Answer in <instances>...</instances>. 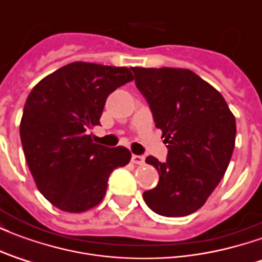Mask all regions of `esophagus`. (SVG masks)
Here are the masks:
<instances>
[{
    "mask_svg": "<svg viewBox=\"0 0 262 262\" xmlns=\"http://www.w3.org/2000/svg\"><path fill=\"white\" fill-rule=\"evenodd\" d=\"M132 161H133L135 164L142 165V164H144V157H143V156H137V154H133V156H132Z\"/></svg>",
    "mask_w": 262,
    "mask_h": 262,
    "instance_id": "1",
    "label": "esophagus"
}]
</instances>
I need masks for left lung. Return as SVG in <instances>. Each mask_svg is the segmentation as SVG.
I'll return each mask as SVG.
<instances>
[{"instance_id":"8db88e82","label":"left lung","mask_w":262,"mask_h":262,"mask_svg":"<svg viewBox=\"0 0 262 262\" xmlns=\"http://www.w3.org/2000/svg\"><path fill=\"white\" fill-rule=\"evenodd\" d=\"M132 70L168 148L164 163L153 156L146 159L159 171L160 180L157 187L143 192L144 202L167 217L193 213L227 170L236 119L222 94L191 70Z\"/></svg>"}]
</instances>
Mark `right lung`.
Wrapping results in <instances>:
<instances>
[{
    "label": "right lung",
    "mask_w": 262,
    "mask_h": 262,
    "mask_svg": "<svg viewBox=\"0 0 262 262\" xmlns=\"http://www.w3.org/2000/svg\"><path fill=\"white\" fill-rule=\"evenodd\" d=\"M133 80L126 67L75 61L37 82L26 99L20 142L37 189L56 208L80 213L102 201L111 172L130 161L127 148L92 143L106 98Z\"/></svg>",
    "instance_id": "right-lung-1"
}]
</instances>
